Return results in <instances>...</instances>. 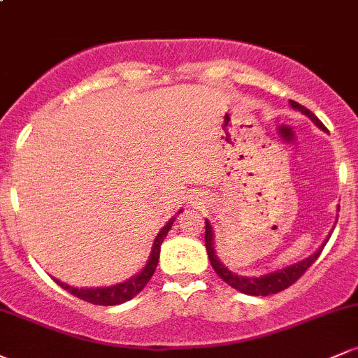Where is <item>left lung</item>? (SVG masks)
<instances>
[{
  "mask_svg": "<svg viewBox=\"0 0 358 358\" xmlns=\"http://www.w3.org/2000/svg\"><path fill=\"white\" fill-rule=\"evenodd\" d=\"M289 104L293 109H298V110H301L303 114H306V116L310 117L311 121H313L315 124L320 127V129L327 131V127L323 126V122L320 121V119L316 117L310 109H306L305 106L298 104V102H294V101H289ZM338 210H340V207H338ZM330 236L324 239V244H327L328 239H330ZM324 244L320 245V249L316 250V252L311 254L310 257L303 259V261L296 262V264L287 266V268L278 269V271H274V273L264 274V276H259V278L239 276V274L229 271L220 262V259L215 252V248H213V229H212L210 222L205 220V248H207V254H208V259H210V264H212L213 271H215V273L219 274V276L224 279L229 286H232L234 289L241 291V293H244V294H250V296H268V294H276V293H279V291L289 287L293 282H296L298 279L306 273V269L313 264L316 259H318V256L322 254V250L324 248Z\"/></svg>",
  "mask_w": 358,
  "mask_h": 358,
  "instance_id": "8db88e82",
  "label": "left lung"
}]
</instances>
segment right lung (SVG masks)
<instances>
[{
	"instance_id": "add662e5",
	"label": "right lung",
	"mask_w": 358,
	"mask_h": 358,
	"mask_svg": "<svg viewBox=\"0 0 358 358\" xmlns=\"http://www.w3.org/2000/svg\"><path fill=\"white\" fill-rule=\"evenodd\" d=\"M178 213H182V210H178ZM175 219L176 215L171 217V219L165 224V227H163L158 236H156V239L153 242V249H151L150 259H148L145 268L139 271L136 276L127 279V281L119 282V285H114V286H108V287H73L71 285H67V282L59 281V279L55 278H53V281H55L62 289L69 291V293L73 294V296L84 299V301L87 303H92V305L114 306V305H121V303L124 301H129V299L136 296L139 291L150 282L151 276L155 274L156 266H158V261H159V248H162L166 234L170 232Z\"/></svg>"
}]
</instances>
